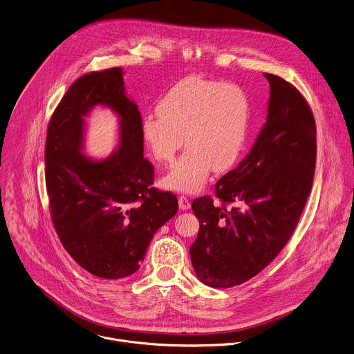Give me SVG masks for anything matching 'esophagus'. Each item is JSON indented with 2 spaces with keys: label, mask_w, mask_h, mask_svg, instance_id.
Wrapping results in <instances>:
<instances>
[{
  "label": "esophagus",
  "mask_w": 354,
  "mask_h": 354,
  "mask_svg": "<svg viewBox=\"0 0 354 354\" xmlns=\"http://www.w3.org/2000/svg\"><path fill=\"white\" fill-rule=\"evenodd\" d=\"M178 201H179V208H180L182 211L190 209L192 204H190V200H189L186 196H180V197L178 198Z\"/></svg>",
  "instance_id": "esophagus-1"
}]
</instances>
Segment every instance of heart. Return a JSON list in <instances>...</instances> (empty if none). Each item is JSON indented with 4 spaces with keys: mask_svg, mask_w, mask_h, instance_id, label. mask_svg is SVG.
Wrapping results in <instances>:
<instances>
[{
    "mask_svg": "<svg viewBox=\"0 0 354 354\" xmlns=\"http://www.w3.org/2000/svg\"><path fill=\"white\" fill-rule=\"evenodd\" d=\"M158 112L141 123L142 138L160 162H171L187 150L162 179L167 189L193 194L208 182L211 171L232 168L246 149L250 100L246 91L221 80L189 76L160 100Z\"/></svg>",
    "mask_w": 354,
    "mask_h": 354,
    "instance_id": "heart-1",
    "label": "heart"
}]
</instances>
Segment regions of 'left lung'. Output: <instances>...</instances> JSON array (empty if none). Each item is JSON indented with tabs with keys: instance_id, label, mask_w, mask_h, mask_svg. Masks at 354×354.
Returning <instances> with one entry per match:
<instances>
[{
	"instance_id": "left-lung-1",
	"label": "left lung",
	"mask_w": 354,
	"mask_h": 354,
	"mask_svg": "<svg viewBox=\"0 0 354 354\" xmlns=\"http://www.w3.org/2000/svg\"><path fill=\"white\" fill-rule=\"evenodd\" d=\"M268 79L267 122L239 165L196 198L200 221L190 246L197 278L216 288L234 287L261 272L292 235L309 197L316 164V124L302 94L282 77ZM238 207L227 210V203Z\"/></svg>"
}]
</instances>
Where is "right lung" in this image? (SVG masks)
<instances>
[{
  "label": "right lung",
  "instance_id": "right-lung-1",
  "mask_svg": "<svg viewBox=\"0 0 354 354\" xmlns=\"http://www.w3.org/2000/svg\"><path fill=\"white\" fill-rule=\"evenodd\" d=\"M95 104L120 118V147L102 160L82 153L85 118ZM141 123L118 67L76 79L48 127L45 179L55 230L72 259L102 279L134 274L156 231L178 212L176 196L153 187Z\"/></svg>",
  "mask_w": 354,
  "mask_h": 354
}]
</instances>
